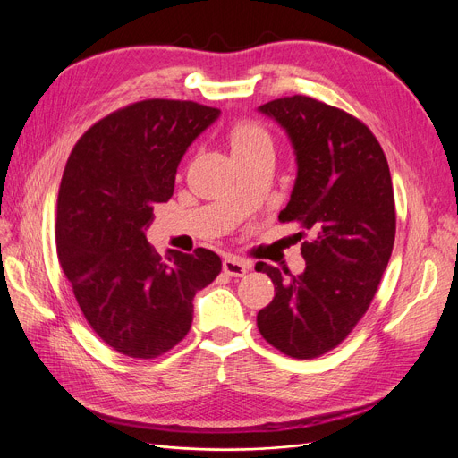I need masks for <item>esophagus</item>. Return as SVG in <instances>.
Wrapping results in <instances>:
<instances>
[{
    "label": "esophagus",
    "instance_id": "esophagus-1",
    "mask_svg": "<svg viewBox=\"0 0 458 458\" xmlns=\"http://www.w3.org/2000/svg\"><path fill=\"white\" fill-rule=\"evenodd\" d=\"M223 271L228 276H243L249 271V263L235 258V256H226L223 259Z\"/></svg>",
    "mask_w": 458,
    "mask_h": 458
}]
</instances>
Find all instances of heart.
<instances>
[{"instance_id": "heart-1", "label": "heart", "mask_w": 458, "mask_h": 458, "mask_svg": "<svg viewBox=\"0 0 458 458\" xmlns=\"http://www.w3.org/2000/svg\"><path fill=\"white\" fill-rule=\"evenodd\" d=\"M233 156L252 152L261 147H271V135L254 120H237L228 133Z\"/></svg>"}]
</instances>
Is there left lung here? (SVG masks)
I'll use <instances>...</instances> for the list:
<instances>
[{
  "label": "left lung",
  "mask_w": 458,
  "mask_h": 458,
  "mask_svg": "<svg viewBox=\"0 0 458 458\" xmlns=\"http://www.w3.org/2000/svg\"><path fill=\"white\" fill-rule=\"evenodd\" d=\"M258 109L285 130L297 156L292 199L278 219L299 223L297 235L310 239L301 247L306 269L299 276L256 263L275 284V297L256 321L266 342L284 354L318 358L362 319L390 261V166L371 130L338 107L295 94Z\"/></svg>",
  "instance_id": "1"
}]
</instances>
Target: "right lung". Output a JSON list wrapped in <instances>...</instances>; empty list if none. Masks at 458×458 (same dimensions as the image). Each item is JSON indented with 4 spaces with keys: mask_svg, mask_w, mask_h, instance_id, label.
Masks as SVG:
<instances>
[{
    "mask_svg": "<svg viewBox=\"0 0 458 458\" xmlns=\"http://www.w3.org/2000/svg\"><path fill=\"white\" fill-rule=\"evenodd\" d=\"M221 111L185 100H142L90 126L72 150L57 199L63 273L90 328L130 358H157L192 323V297L223 261L147 242L154 208L174 192L178 165Z\"/></svg>",
    "mask_w": 458,
    "mask_h": 458,
    "instance_id": "obj_1",
    "label": "right lung"
}]
</instances>
